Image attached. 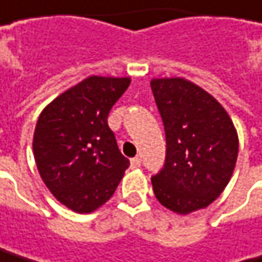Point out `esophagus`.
<instances>
[{"instance_id": "34e87169", "label": "esophagus", "mask_w": 262, "mask_h": 262, "mask_svg": "<svg viewBox=\"0 0 262 262\" xmlns=\"http://www.w3.org/2000/svg\"><path fill=\"white\" fill-rule=\"evenodd\" d=\"M132 168H139L141 166V159L139 157H133L130 160Z\"/></svg>"}]
</instances>
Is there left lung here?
Instances as JSON below:
<instances>
[{"mask_svg":"<svg viewBox=\"0 0 262 262\" xmlns=\"http://www.w3.org/2000/svg\"><path fill=\"white\" fill-rule=\"evenodd\" d=\"M166 135V157L153 176L163 207L189 214L214 201L229 183L238 155L237 130L224 106L183 78L151 79Z\"/></svg>","mask_w":262,"mask_h":262,"instance_id":"left-lung-1","label":"left lung"}]
</instances>
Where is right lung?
I'll return each instance as SVG.
<instances>
[{
	"label": "right lung",
	"instance_id": "add662e5",
	"mask_svg": "<svg viewBox=\"0 0 262 262\" xmlns=\"http://www.w3.org/2000/svg\"><path fill=\"white\" fill-rule=\"evenodd\" d=\"M130 78L88 76L45 107L33 138L38 174L76 213H91L114 195L130 162L107 126L111 107Z\"/></svg>",
	"mask_w": 262,
	"mask_h": 262
}]
</instances>
